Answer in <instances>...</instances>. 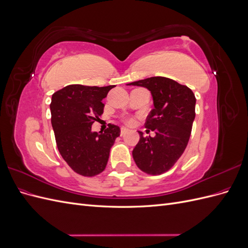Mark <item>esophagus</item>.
<instances>
[{"label": "esophagus", "instance_id": "1", "mask_svg": "<svg viewBox=\"0 0 248 248\" xmlns=\"http://www.w3.org/2000/svg\"><path fill=\"white\" fill-rule=\"evenodd\" d=\"M127 131H128V129L125 128V127H122V128H121V136H124V134H125Z\"/></svg>", "mask_w": 248, "mask_h": 248}]
</instances>
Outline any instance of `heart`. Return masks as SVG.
Instances as JSON below:
<instances>
[{
  "label": "heart",
  "mask_w": 248,
  "mask_h": 248,
  "mask_svg": "<svg viewBox=\"0 0 248 248\" xmlns=\"http://www.w3.org/2000/svg\"><path fill=\"white\" fill-rule=\"evenodd\" d=\"M128 123H131V121H128Z\"/></svg>",
  "instance_id": "heart-1"
}]
</instances>
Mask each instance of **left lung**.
<instances>
[{
  "instance_id": "1",
  "label": "left lung",
  "mask_w": 248,
  "mask_h": 248,
  "mask_svg": "<svg viewBox=\"0 0 248 248\" xmlns=\"http://www.w3.org/2000/svg\"><path fill=\"white\" fill-rule=\"evenodd\" d=\"M151 92L154 108L147 117L145 127L155 137L142 136L132 156L138 168L150 175L169 170L181 157L188 144L196 118V97L191 90L174 79L153 77L130 82Z\"/></svg>"
}]
</instances>
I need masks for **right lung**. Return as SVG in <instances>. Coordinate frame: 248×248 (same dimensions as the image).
I'll return each instance as SVG.
<instances>
[{"instance_id":"add662e5","label":"right lung","mask_w":248,"mask_h":248,"mask_svg":"<svg viewBox=\"0 0 248 248\" xmlns=\"http://www.w3.org/2000/svg\"><path fill=\"white\" fill-rule=\"evenodd\" d=\"M111 88L69 85L52 94L51 125L58 150L81 176L93 177L104 170L110 148L121 132L114 124L104 132L92 131V124L103 112L102 99Z\"/></svg>"}]
</instances>
